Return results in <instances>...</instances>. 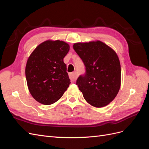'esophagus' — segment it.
Returning <instances> with one entry per match:
<instances>
[{
	"label": "esophagus",
	"instance_id": "obj_1",
	"mask_svg": "<svg viewBox=\"0 0 149 149\" xmlns=\"http://www.w3.org/2000/svg\"><path fill=\"white\" fill-rule=\"evenodd\" d=\"M69 76H70V79L71 81H75L76 79V78H77V76H76L75 72H73V73H71Z\"/></svg>",
	"mask_w": 149,
	"mask_h": 149
}]
</instances>
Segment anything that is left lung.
I'll return each mask as SVG.
<instances>
[{
    "label": "left lung",
    "instance_id": "obj_1",
    "mask_svg": "<svg viewBox=\"0 0 149 149\" xmlns=\"http://www.w3.org/2000/svg\"><path fill=\"white\" fill-rule=\"evenodd\" d=\"M73 49L86 67L84 75L76 81L84 100L96 107L114 100L120 87L121 69L115 51L101 41L76 43Z\"/></svg>",
    "mask_w": 149,
    "mask_h": 149
}]
</instances>
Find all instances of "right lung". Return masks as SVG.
I'll return each instance as SVG.
<instances>
[{"mask_svg": "<svg viewBox=\"0 0 149 149\" xmlns=\"http://www.w3.org/2000/svg\"><path fill=\"white\" fill-rule=\"evenodd\" d=\"M70 45L60 40H47L37 47L25 67L26 83L31 95L38 102L49 105L63 95L71 83L63 58Z\"/></svg>", "mask_w": 149, "mask_h": 149, "instance_id": "add662e5", "label": "right lung"}]
</instances>
